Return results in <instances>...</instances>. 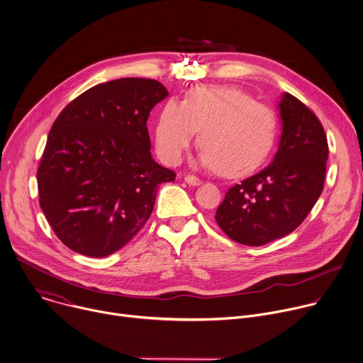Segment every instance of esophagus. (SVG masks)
Segmentation results:
<instances>
[{"instance_id": "obj_1", "label": "esophagus", "mask_w": 363, "mask_h": 363, "mask_svg": "<svg viewBox=\"0 0 363 363\" xmlns=\"http://www.w3.org/2000/svg\"><path fill=\"white\" fill-rule=\"evenodd\" d=\"M184 179H185V182H186L188 185H192V186H198V185L202 184V181H201L199 178L194 177V175H185Z\"/></svg>"}]
</instances>
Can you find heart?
<instances>
[{"label":"heart","mask_w":363,"mask_h":363,"mask_svg":"<svg viewBox=\"0 0 363 363\" xmlns=\"http://www.w3.org/2000/svg\"><path fill=\"white\" fill-rule=\"evenodd\" d=\"M196 131L199 162L223 177L257 171L274 151L278 121L265 105L235 86H195L184 102L168 99L155 124V147L168 164H178Z\"/></svg>","instance_id":"b5f03b06"}]
</instances>
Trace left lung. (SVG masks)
<instances>
[{"mask_svg": "<svg viewBox=\"0 0 363 363\" xmlns=\"http://www.w3.org/2000/svg\"><path fill=\"white\" fill-rule=\"evenodd\" d=\"M278 151L261 172L232 186L215 213L235 242L261 247L295 230L322 194L328 140L316 115L284 92Z\"/></svg>", "mask_w": 363, "mask_h": 363, "instance_id": "8db88e82", "label": "left lung"}]
</instances>
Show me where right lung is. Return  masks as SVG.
I'll list each match as a JSON object with an SVG mask.
<instances>
[{"mask_svg": "<svg viewBox=\"0 0 363 363\" xmlns=\"http://www.w3.org/2000/svg\"><path fill=\"white\" fill-rule=\"evenodd\" d=\"M168 96L148 78L95 85L55 119L37 172L41 209L61 242L104 258L123 248L152 213L158 185L175 174L151 155L147 121Z\"/></svg>", "mask_w": 363, "mask_h": 363, "instance_id": "add662e5", "label": "right lung"}]
</instances>
